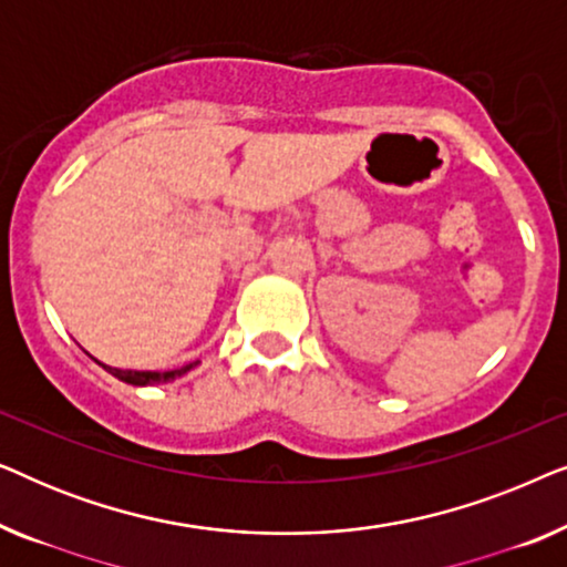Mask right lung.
<instances>
[{
    "label": "right lung",
    "mask_w": 567,
    "mask_h": 567,
    "mask_svg": "<svg viewBox=\"0 0 567 567\" xmlns=\"http://www.w3.org/2000/svg\"><path fill=\"white\" fill-rule=\"evenodd\" d=\"M100 363V361H97ZM198 363V361H196ZM196 363H188V367L183 369H173V371H131V369H113V367H105V363H100L107 374H113L115 379H121V382L126 384H134V386H152V384H165V382H173V379L183 377L185 371H190Z\"/></svg>",
    "instance_id": "right-lung-1"
}]
</instances>
